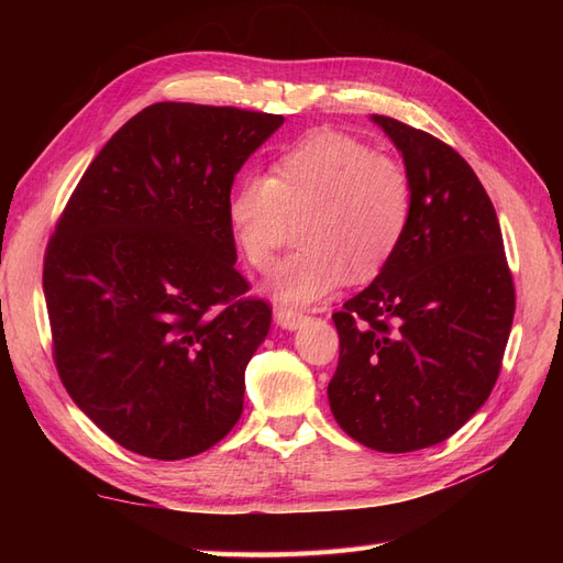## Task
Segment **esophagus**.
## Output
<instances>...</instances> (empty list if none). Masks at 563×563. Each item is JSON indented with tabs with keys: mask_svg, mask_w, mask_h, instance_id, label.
Instances as JSON below:
<instances>
[{
	"mask_svg": "<svg viewBox=\"0 0 563 563\" xmlns=\"http://www.w3.org/2000/svg\"><path fill=\"white\" fill-rule=\"evenodd\" d=\"M275 317H277L279 327L286 331H296L302 327L305 321H308V314H305L302 310H294V308H279L275 312Z\"/></svg>",
	"mask_w": 563,
	"mask_h": 563,
	"instance_id": "esophagus-1",
	"label": "esophagus"
}]
</instances>
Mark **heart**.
I'll return each instance as SVG.
<instances>
[{
    "label": "heart",
    "mask_w": 563,
    "mask_h": 563,
    "mask_svg": "<svg viewBox=\"0 0 563 563\" xmlns=\"http://www.w3.org/2000/svg\"><path fill=\"white\" fill-rule=\"evenodd\" d=\"M225 211L244 258L261 272L275 263L288 216H302V246L277 265L269 291L308 305L347 275L376 277L395 258L411 228L413 180L397 157L347 133L317 131L284 147L269 176L236 180Z\"/></svg>",
    "instance_id": "b5f03b06"
}]
</instances>
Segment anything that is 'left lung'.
<instances>
[{
    "instance_id": "left-lung-1",
    "label": "left lung",
    "mask_w": 563,
    "mask_h": 563,
    "mask_svg": "<svg viewBox=\"0 0 563 563\" xmlns=\"http://www.w3.org/2000/svg\"><path fill=\"white\" fill-rule=\"evenodd\" d=\"M413 180L399 251L335 312L329 404L354 441L408 453L449 439L498 380L515 317L496 209L472 166L434 135L371 114Z\"/></svg>"
}]
</instances>
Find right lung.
Segmentation results:
<instances>
[{
  "instance_id": "1",
  "label": "right lung",
  "mask_w": 563,
  "mask_h": 563,
  "mask_svg": "<svg viewBox=\"0 0 563 563\" xmlns=\"http://www.w3.org/2000/svg\"><path fill=\"white\" fill-rule=\"evenodd\" d=\"M282 114L155 103L84 172L44 255L54 362L119 446L180 460L242 416L244 371L269 331L244 298L228 195Z\"/></svg>"
}]
</instances>
